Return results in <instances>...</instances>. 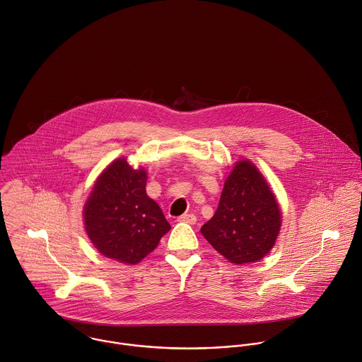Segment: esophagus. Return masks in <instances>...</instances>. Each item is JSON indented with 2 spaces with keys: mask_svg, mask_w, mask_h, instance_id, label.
I'll return each instance as SVG.
<instances>
[{
  "mask_svg": "<svg viewBox=\"0 0 362 362\" xmlns=\"http://www.w3.org/2000/svg\"><path fill=\"white\" fill-rule=\"evenodd\" d=\"M177 221H180V223H187V224H196L197 218H196L194 214H183V216H180V217L177 218Z\"/></svg>",
  "mask_w": 362,
  "mask_h": 362,
  "instance_id": "obj_1",
  "label": "esophagus"
}]
</instances>
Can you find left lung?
Instances as JSON below:
<instances>
[{
  "label": "left lung",
  "instance_id": "1",
  "mask_svg": "<svg viewBox=\"0 0 362 362\" xmlns=\"http://www.w3.org/2000/svg\"><path fill=\"white\" fill-rule=\"evenodd\" d=\"M282 224L278 200L248 159L228 175L216 214L202 227L203 237L235 265L262 259L275 245Z\"/></svg>",
  "mask_w": 362,
  "mask_h": 362
}]
</instances>
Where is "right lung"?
Masks as SVG:
<instances>
[{
    "label": "right lung",
    "instance_id": "1",
    "mask_svg": "<svg viewBox=\"0 0 362 362\" xmlns=\"http://www.w3.org/2000/svg\"><path fill=\"white\" fill-rule=\"evenodd\" d=\"M146 170L115 159L97 179L86 204V233L110 259L138 264L170 230L160 207L148 197Z\"/></svg>",
    "mask_w": 362,
    "mask_h": 362
}]
</instances>
